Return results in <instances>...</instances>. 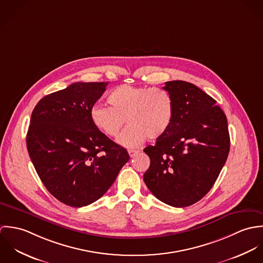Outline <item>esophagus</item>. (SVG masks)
<instances>
[{"instance_id": "obj_1", "label": "esophagus", "mask_w": 263, "mask_h": 263, "mask_svg": "<svg viewBox=\"0 0 263 263\" xmlns=\"http://www.w3.org/2000/svg\"><path fill=\"white\" fill-rule=\"evenodd\" d=\"M139 152H140V151L128 150V154H129V156L133 158V157H135L136 155H138V154H139Z\"/></svg>"}]
</instances>
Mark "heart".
<instances>
[{"mask_svg":"<svg viewBox=\"0 0 263 263\" xmlns=\"http://www.w3.org/2000/svg\"><path fill=\"white\" fill-rule=\"evenodd\" d=\"M110 106L94 104L90 118L94 126L107 137H116L125 119L129 125L117 142L126 148L140 146L146 141L162 138L174 118V102L171 95L157 87L120 85L108 94Z\"/></svg>","mask_w":263,"mask_h":263,"instance_id":"1","label":"heart"}]
</instances>
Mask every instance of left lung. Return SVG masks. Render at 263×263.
<instances>
[{
	"label": "left lung",
	"mask_w": 263,
	"mask_h": 263,
	"mask_svg": "<svg viewBox=\"0 0 263 263\" xmlns=\"http://www.w3.org/2000/svg\"><path fill=\"white\" fill-rule=\"evenodd\" d=\"M174 102L168 132L144 152L150 167L144 181L161 201L184 208L200 200L215 184L230 151L225 113L216 100L185 81L163 87Z\"/></svg>",
	"instance_id": "obj_1"
}]
</instances>
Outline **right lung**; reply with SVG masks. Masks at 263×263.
I'll use <instances>...</instances> for the list:
<instances>
[{
	"mask_svg": "<svg viewBox=\"0 0 263 263\" xmlns=\"http://www.w3.org/2000/svg\"><path fill=\"white\" fill-rule=\"evenodd\" d=\"M107 85L77 82L44 96L31 114L26 144L38 176L57 199L73 208L99 199L129 159L90 118Z\"/></svg>",
	"mask_w": 263,
	"mask_h": 263,
	"instance_id": "obj_1",
	"label": "right lung"
}]
</instances>
